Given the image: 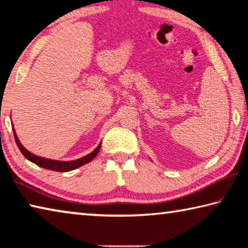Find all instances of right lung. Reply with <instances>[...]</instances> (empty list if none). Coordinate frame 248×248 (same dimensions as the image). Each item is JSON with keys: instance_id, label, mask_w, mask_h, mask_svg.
<instances>
[{"instance_id": "1", "label": "right lung", "mask_w": 248, "mask_h": 248, "mask_svg": "<svg viewBox=\"0 0 248 248\" xmlns=\"http://www.w3.org/2000/svg\"><path fill=\"white\" fill-rule=\"evenodd\" d=\"M13 133H14V137H15V141L16 144H17V147L19 148V151L23 154L24 156H25L26 159H28L31 162H34L39 167L45 168V169H48V170H54V171H60V172H66V171H70V170H74L76 168H79L81 166H83L84 164H87V162L91 161L93 158H94L97 153H99L100 148H101V144H99V146L93 151L92 153L89 154V155L84 156L82 158H79V159L77 160H71V161H58V160H51V159H46V158H43V157H38L34 155V154H31L23 147V145L19 143V140L17 139V136H16V133L13 129Z\"/></svg>"}]
</instances>
